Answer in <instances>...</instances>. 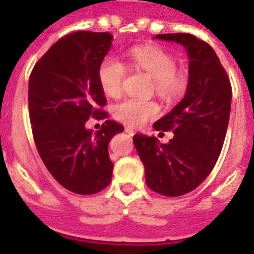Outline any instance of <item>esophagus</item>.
Wrapping results in <instances>:
<instances>
[{"mask_svg": "<svg viewBox=\"0 0 254 254\" xmlns=\"http://www.w3.org/2000/svg\"><path fill=\"white\" fill-rule=\"evenodd\" d=\"M125 132L126 133H128L129 136H133L134 134V129L131 128V127H128V126H127V127H125Z\"/></svg>", "mask_w": 254, "mask_h": 254, "instance_id": "esophagus-1", "label": "esophagus"}]
</instances>
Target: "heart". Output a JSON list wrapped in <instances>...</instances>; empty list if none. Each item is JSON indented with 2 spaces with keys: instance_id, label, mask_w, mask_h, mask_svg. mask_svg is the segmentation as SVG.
<instances>
[{
  "instance_id": "1",
  "label": "heart",
  "mask_w": 254,
  "mask_h": 254,
  "mask_svg": "<svg viewBox=\"0 0 254 254\" xmlns=\"http://www.w3.org/2000/svg\"><path fill=\"white\" fill-rule=\"evenodd\" d=\"M132 67L151 76L152 90L167 103H174L185 95L188 86L187 69L177 66V58L168 51L154 46L133 47L128 51ZM127 67L116 57H107L98 67V80L103 93L111 98L120 96ZM159 105L152 100L123 99L113 107L116 120L137 127L159 116Z\"/></svg>"
}]
</instances>
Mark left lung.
I'll return each instance as SVG.
<instances>
[{
	"label": "left lung",
	"instance_id": "8db88e82",
	"mask_svg": "<svg viewBox=\"0 0 254 254\" xmlns=\"http://www.w3.org/2000/svg\"><path fill=\"white\" fill-rule=\"evenodd\" d=\"M187 49L190 80L185 98L154 123L160 133H174L168 143L134 134L133 143L145 167L150 190L177 197L198 187L214 169L228 129L232 85L215 51L187 33L158 34Z\"/></svg>",
	"mask_w": 254,
	"mask_h": 254
}]
</instances>
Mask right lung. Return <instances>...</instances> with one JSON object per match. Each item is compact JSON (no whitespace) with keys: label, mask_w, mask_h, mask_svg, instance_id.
Returning <instances> with one entry per match:
<instances>
[{"label":"right lung","mask_w":254,"mask_h":254,"mask_svg":"<svg viewBox=\"0 0 254 254\" xmlns=\"http://www.w3.org/2000/svg\"><path fill=\"white\" fill-rule=\"evenodd\" d=\"M109 33L78 30L57 40L29 77V116L35 146L52 177L77 194H94L112 181L108 143L123 126L107 120L93 133L89 118L105 120L98 67L112 46Z\"/></svg>","instance_id":"1"}]
</instances>
